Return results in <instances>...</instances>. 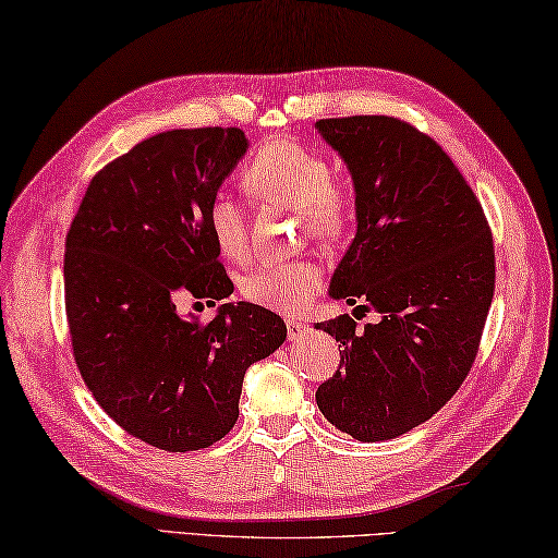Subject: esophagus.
I'll return each instance as SVG.
<instances>
[{"label":"esophagus","mask_w":558,"mask_h":558,"mask_svg":"<svg viewBox=\"0 0 558 558\" xmlns=\"http://www.w3.org/2000/svg\"><path fill=\"white\" fill-rule=\"evenodd\" d=\"M306 323H301V320H287V335H289V340H299V338H303V335H306Z\"/></svg>","instance_id":"esophagus-1"}]
</instances>
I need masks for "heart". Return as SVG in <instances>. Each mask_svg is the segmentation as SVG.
<instances>
[{
	"label": "heart",
	"instance_id": "heart-1",
	"mask_svg": "<svg viewBox=\"0 0 558 558\" xmlns=\"http://www.w3.org/2000/svg\"><path fill=\"white\" fill-rule=\"evenodd\" d=\"M243 182L262 202L296 208L299 228L323 245H338L354 226L352 186L332 177L328 160L303 143L289 138L265 143L245 165ZM206 223L226 257L247 255V216L233 194H214ZM320 289L323 269L311 259L262 262L240 281V291L250 303L287 315L306 308Z\"/></svg>",
	"mask_w": 558,
	"mask_h": 558
}]
</instances>
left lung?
I'll return each instance as SVG.
<instances>
[{"label": "left lung", "mask_w": 558, "mask_h": 558, "mask_svg": "<svg viewBox=\"0 0 558 558\" xmlns=\"http://www.w3.org/2000/svg\"><path fill=\"white\" fill-rule=\"evenodd\" d=\"M318 131L356 189V235L330 293L381 320L315 325L342 347L315 401L342 433L381 442L442 410L474 366L496 291L493 233L459 167L413 123L344 116Z\"/></svg>", "instance_id": "left-lung-1"}]
</instances>
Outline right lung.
<instances>
[{
  "label": "right lung",
  "instance_id": "obj_1",
  "mask_svg": "<svg viewBox=\"0 0 558 558\" xmlns=\"http://www.w3.org/2000/svg\"><path fill=\"white\" fill-rule=\"evenodd\" d=\"M240 129H174L92 177L65 238L72 356L104 413L141 442L194 451L233 429L250 364L287 340L277 313L226 303L184 320L177 299L233 293L206 223L243 157Z\"/></svg>",
  "mask_w": 558,
  "mask_h": 558
}]
</instances>
